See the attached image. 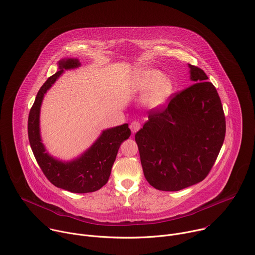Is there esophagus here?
<instances>
[{"mask_svg":"<svg viewBox=\"0 0 255 255\" xmlns=\"http://www.w3.org/2000/svg\"><path fill=\"white\" fill-rule=\"evenodd\" d=\"M140 127H142V125H140V123H139L138 121H133V122H131L130 125H129V128L131 129L132 133L136 132V131L140 128Z\"/></svg>","mask_w":255,"mask_h":255,"instance_id":"1","label":"esophagus"}]
</instances>
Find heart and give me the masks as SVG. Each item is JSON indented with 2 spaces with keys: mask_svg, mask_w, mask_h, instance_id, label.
<instances>
[{
  "mask_svg": "<svg viewBox=\"0 0 255 255\" xmlns=\"http://www.w3.org/2000/svg\"><path fill=\"white\" fill-rule=\"evenodd\" d=\"M129 85L133 91H143L154 87L148 96V101L153 105L162 103L172 89L170 81L163 79L161 72L151 69L136 72L132 76Z\"/></svg>",
  "mask_w": 255,
  "mask_h": 255,
  "instance_id": "b5f03b06",
  "label": "heart"
}]
</instances>
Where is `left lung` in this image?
<instances>
[{
	"label": "left lung",
	"mask_w": 255,
	"mask_h": 255,
	"mask_svg": "<svg viewBox=\"0 0 255 255\" xmlns=\"http://www.w3.org/2000/svg\"><path fill=\"white\" fill-rule=\"evenodd\" d=\"M189 68L194 83L169 96L167 106L151 109L148 122L134 135L145 178L163 191L203 181L225 138L220 96L201 68Z\"/></svg>",
	"instance_id": "1"
}]
</instances>
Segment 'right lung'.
Listing matches in <instances>:
<instances>
[{
  "label": "right lung",
  "instance_id": "right-lung-1",
  "mask_svg": "<svg viewBox=\"0 0 255 255\" xmlns=\"http://www.w3.org/2000/svg\"><path fill=\"white\" fill-rule=\"evenodd\" d=\"M80 66L76 59L59 63L60 71L50 76L39 89L28 117V137L33 155L45 177L56 187L75 193L93 192L105 185L118 151L125 139L130 135L128 125L106 129L93 146L75 161L64 163L45 153L39 134V111L45 92L51 87L64 70Z\"/></svg>",
  "mask_w": 255,
  "mask_h": 255
}]
</instances>
